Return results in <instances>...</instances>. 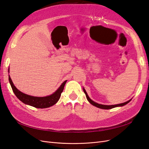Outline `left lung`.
<instances>
[{"instance_id": "obj_1", "label": "left lung", "mask_w": 149, "mask_h": 149, "mask_svg": "<svg viewBox=\"0 0 149 149\" xmlns=\"http://www.w3.org/2000/svg\"><path fill=\"white\" fill-rule=\"evenodd\" d=\"M83 89L84 93L85 94H86V96L87 100H88V101L90 102V104H91L92 105H93V106H96V107H98V108H100V109H112V108H114V107H122V106H124V105H125V104H127V103H129L130 101L132 100V99H130V100H129V101H126V102H125L118 104H115V105H104V104H98V103H97V102H96L93 101L92 100H91V98H90V97L88 96V94H87L86 91L85 89H84V88H83Z\"/></svg>"}]
</instances>
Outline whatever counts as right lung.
Masks as SVG:
<instances>
[{
    "instance_id": "obj_1",
    "label": "right lung",
    "mask_w": 149,
    "mask_h": 149,
    "mask_svg": "<svg viewBox=\"0 0 149 149\" xmlns=\"http://www.w3.org/2000/svg\"><path fill=\"white\" fill-rule=\"evenodd\" d=\"M8 72L9 73V68H8ZM8 81H9L13 92L14 93L15 95L20 101L25 104L33 106L36 108H40V109L47 108L55 104L58 101V100H60L61 94L63 91L65 85L67 81V80L65 81L60 85V86L58 88L56 91L54 92L53 94H50V95L44 97H36L28 95V94H26L20 91L15 86V85L13 84L10 75H8Z\"/></svg>"
}]
</instances>
